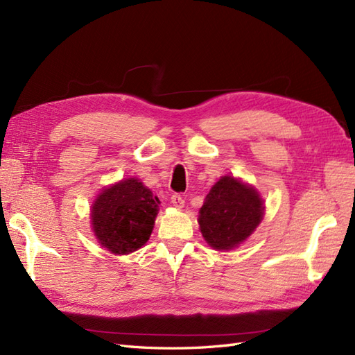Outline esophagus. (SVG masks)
<instances>
[{
  "label": "esophagus",
  "instance_id": "34e87169",
  "mask_svg": "<svg viewBox=\"0 0 355 355\" xmlns=\"http://www.w3.org/2000/svg\"><path fill=\"white\" fill-rule=\"evenodd\" d=\"M171 203H173V206H176V207H184L185 200L182 196L175 194V196H171Z\"/></svg>",
  "mask_w": 355,
  "mask_h": 355
}]
</instances>
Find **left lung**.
Instances as JSON below:
<instances>
[{"instance_id": "obj_1", "label": "left lung", "mask_w": 355, "mask_h": 355, "mask_svg": "<svg viewBox=\"0 0 355 355\" xmlns=\"http://www.w3.org/2000/svg\"><path fill=\"white\" fill-rule=\"evenodd\" d=\"M200 232L218 251L234 249L251 236L264 215L258 191L233 176H223L198 212Z\"/></svg>"}]
</instances>
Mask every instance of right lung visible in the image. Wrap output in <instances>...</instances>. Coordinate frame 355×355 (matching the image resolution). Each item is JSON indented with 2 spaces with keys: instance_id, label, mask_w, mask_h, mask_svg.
<instances>
[{
  "instance_id": "add662e5",
  "label": "right lung",
  "mask_w": 355,
  "mask_h": 355,
  "mask_svg": "<svg viewBox=\"0 0 355 355\" xmlns=\"http://www.w3.org/2000/svg\"><path fill=\"white\" fill-rule=\"evenodd\" d=\"M159 203L136 178L104 188L91 207L92 232L98 243L118 255L137 251L149 241Z\"/></svg>"
}]
</instances>
